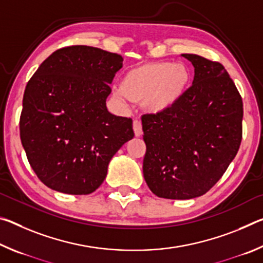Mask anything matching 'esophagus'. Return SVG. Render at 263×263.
Segmentation results:
<instances>
[{"mask_svg":"<svg viewBox=\"0 0 263 263\" xmlns=\"http://www.w3.org/2000/svg\"><path fill=\"white\" fill-rule=\"evenodd\" d=\"M133 131H135L136 137H140L142 135V126H141V122L138 121H133Z\"/></svg>","mask_w":263,"mask_h":263,"instance_id":"esophagus-1","label":"esophagus"}]
</instances>
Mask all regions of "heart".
Here are the masks:
<instances>
[{"label": "heart", "mask_w": 263, "mask_h": 263, "mask_svg": "<svg viewBox=\"0 0 263 263\" xmlns=\"http://www.w3.org/2000/svg\"><path fill=\"white\" fill-rule=\"evenodd\" d=\"M190 81L188 68L182 64L159 61L127 70L114 95L122 101L144 102L148 111L162 114L179 103Z\"/></svg>", "instance_id": "heart-1"}]
</instances>
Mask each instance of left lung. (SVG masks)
<instances>
[{
	"instance_id": "1",
	"label": "left lung",
	"mask_w": 263,
	"mask_h": 263,
	"mask_svg": "<svg viewBox=\"0 0 263 263\" xmlns=\"http://www.w3.org/2000/svg\"><path fill=\"white\" fill-rule=\"evenodd\" d=\"M193 64V86L174 108L141 117L142 172L154 195L190 199L210 190L232 162L242 138V99L219 62L182 54Z\"/></svg>"
}]
</instances>
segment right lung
Instances as JSON below:
<instances>
[{
  "label": "right lung",
  "mask_w": 263,
  "mask_h": 263,
  "mask_svg": "<svg viewBox=\"0 0 263 263\" xmlns=\"http://www.w3.org/2000/svg\"><path fill=\"white\" fill-rule=\"evenodd\" d=\"M123 58L97 47L60 48L26 84L20 131L44 184L88 195L103 183L110 160L135 137L132 119L110 114L106 97Z\"/></svg>",
  "instance_id": "right-lung-1"
}]
</instances>
